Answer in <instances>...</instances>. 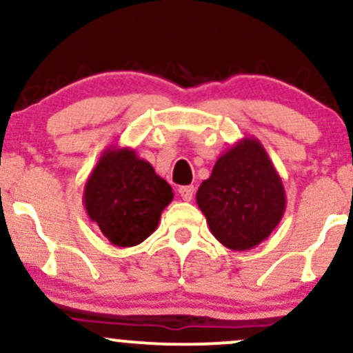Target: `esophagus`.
Segmentation results:
<instances>
[{
    "label": "esophagus",
    "instance_id": "obj_1",
    "mask_svg": "<svg viewBox=\"0 0 353 353\" xmlns=\"http://www.w3.org/2000/svg\"><path fill=\"white\" fill-rule=\"evenodd\" d=\"M194 185H182V188H179V194H181V197L184 201H192V197H194Z\"/></svg>",
    "mask_w": 353,
    "mask_h": 353
}]
</instances>
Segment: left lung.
<instances>
[{"instance_id": "left-lung-1", "label": "left lung", "mask_w": 353, "mask_h": 353, "mask_svg": "<svg viewBox=\"0 0 353 353\" xmlns=\"http://www.w3.org/2000/svg\"><path fill=\"white\" fill-rule=\"evenodd\" d=\"M196 201L214 237L232 250L261 244L285 212L281 176L255 137H244L219 157Z\"/></svg>"}]
</instances>
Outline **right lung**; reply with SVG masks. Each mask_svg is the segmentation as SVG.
<instances>
[{"label":"right lung","mask_w":353,"mask_h":353,"mask_svg":"<svg viewBox=\"0 0 353 353\" xmlns=\"http://www.w3.org/2000/svg\"><path fill=\"white\" fill-rule=\"evenodd\" d=\"M172 188L134 149L111 145L89 174L83 202L112 245L132 247L157 229Z\"/></svg>","instance_id":"add662e5"}]
</instances>
